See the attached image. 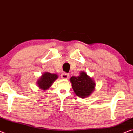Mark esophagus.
I'll return each mask as SVG.
<instances>
[{
    "mask_svg": "<svg viewBox=\"0 0 133 133\" xmlns=\"http://www.w3.org/2000/svg\"><path fill=\"white\" fill-rule=\"evenodd\" d=\"M61 78L63 79H68L69 78V75L66 73H63L61 75Z\"/></svg>",
    "mask_w": 133,
    "mask_h": 133,
    "instance_id": "obj_1",
    "label": "esophagus"
}]
</instances>
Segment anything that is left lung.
<instances>
[{
	"label": "left lung",
	"mask_w": 133,
	"mask_h": 133,
	"mask_svg": "<svg viewBox=\"0 0 133 133\" xmlns=\"http://www.w3.org/2000/svg\"><path fill=\"white\" fill-rule=\"evenodd\" d=\"M72 88L75 94L82 98L89 97L94 90L96 83L84 71H81L77 77L70 78Z\"/></svg>",
	"instance_id": "left-lung-1"
}]
</instances>
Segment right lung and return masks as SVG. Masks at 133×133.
<instances>
[{"instance_id": "add662e5", "label": "right lung", "mask_w": 133, "mask_h": 133, "mask_svg": "<svg viewBox=\"0 0 133 133\" xmlns=\"http://www.w3.org/2000/svg\"><path fill=\"white\" fill-rule=\"evenodd\" d=\"M57 78L58 76L56 74L45 72L37 81V84L40 89L47 90Z\"/></svg>"}]
</instances>
